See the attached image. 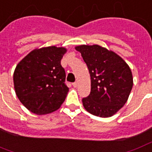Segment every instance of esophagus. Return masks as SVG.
Returning <instances> with one entry per match:
<instances>
[{
  "mask_svg": "<svg viewBox=\"0 0 152 152\" xmlns=\"http://www.w3.org/2000/svg\"><path fill=\"white\" fill-rule=\"evenodd\" d=\"M72 85H73L74 88H77V87H78V82H74L73 84H72Z\"/></svg>",
  "mask_w": 152,
  "mask_h": 152,
  "instance_id": "obj_1",
  "label": "esophagus"
}]
</instances>
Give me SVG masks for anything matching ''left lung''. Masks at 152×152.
Instances as JSON below:
<instances>
[{"mask_svg":"<svg viewBox=\"0 0 152 152\" xmlns=\"http://www.w3.org/2000/svg\"><path fill=\"white\" fill-rule=\"evenodd\" d=\"M91 76V92L82 99L86 111L106 118L115 114L127 102L133 86L132 73L120 56L97 45H80Z\"/></svg>","mask_w":152,"mask_h":152,"instance_id":"8db88e82","label":"left lung"}]
</instances>
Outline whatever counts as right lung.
Here are the masks:
<instances>
[{"instance_id":"1","label":"right lung","mask_w":152,"mask_h":152,"mask_svg":"<svg viewBox=\"0 0 152 152\" xmlns=\"http://www.w3.org/2000/svg\"><path fill=\"white\" fill-rule=\"evenodd\" d=\"M66 52V48L56 46L35 49L16 67V94L32 113L48 114L57 110L64 101L68 88L61 61Z\"/></svg>"}]
</instances>
